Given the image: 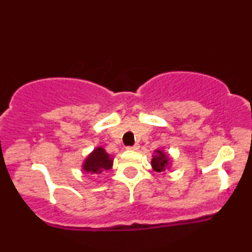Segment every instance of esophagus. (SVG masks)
<instances>
[{"mask_svg": "<svg viewBox=\"0 0 252 252\" xmlns=\"http://www.w3.org/2000/svg\"><path fill=\"white\" fill-rule=\"evenodd\" d=\"M140 149V146L138 144H134L132 147H126V150H132V152H136V150Z\"/></svg>", "mask_w": 252, "mask_h": 252, "instance_id": "esophagus-1", "label": "esophagus"}]
</instances>
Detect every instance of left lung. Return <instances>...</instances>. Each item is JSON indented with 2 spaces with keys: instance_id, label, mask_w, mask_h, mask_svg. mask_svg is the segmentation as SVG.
<instances>
[{
  "instance_id": "1",
  "label": "left lung",
  "mask_w": 252,
  "mask_h": 252,
  "mask_svg": "<svg viewBox=\"0 0 252 252\" xmlns=\"http://www.w3.org/2000/svg\"><path fill=\"white\" fill-rule=\"evenodd\" d=\"M152 167L155 172L166 174V170H169L172 167V158L164 150L156 149L152 158Z\"/></svg>"
}]
</instances>
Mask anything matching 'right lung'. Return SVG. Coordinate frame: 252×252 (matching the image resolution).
Returning <instances> with one entry per match:
<instances>
[{"mask_svg":"<svg viewBox=\"0 0 252 252\" xmlns=\"http://www.w3.org/2000/svg\"><path fill=\"white\" fill-rule=\"evenodd\" d=\"M112 164H114V156L108 154L103 147H96L84 158L82 169L88 174L99 175L105 170L111 169Z\"/></svg>","mask_w":252,"mask_h":252,"instance_id":"right-lung-1","label":"right lung"}]
</instances>
